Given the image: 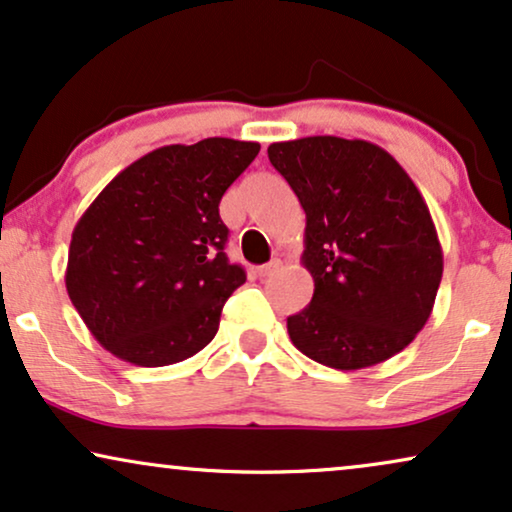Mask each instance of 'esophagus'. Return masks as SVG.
Listing matches in <instances>:
<instances>
[{
	"label": "esophagus",
	"instance_id": "obj_1",
	"mask_svg": "<svg viewBox=\"0 0 512 512\" xmlns=\"http://www.w3.org/2000/svg\"><path fill=\"white\" fill-rule=\"evenodd\" d=\"M281 267H283L281 260H271V262H267V264H262V267L257 269V271H260V276H274L276 271L281 269Z\"/></svg>",
	"mask_w": 512,
	"mask_h": 512
}]
</instances>
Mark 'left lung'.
I'll return each instance as SVG.
<instances>
[{"mask_svg":"<svg viewBox=\"0 0 512 512\" xmlns=\"http://www.w3.org/2000/svg\"><path fill=\"white\" fill-rule=\"evenodd\" d=\"M267 153L307 215L302 264L314 297L288 316L293 345L340 371L394 357L430 319L444 271L416 184L364 139L304 137Z\"/></svg>","mask_w":512,"mask_h":512,"instance_id":"obj_1","label":"left lung"}]
</instances>
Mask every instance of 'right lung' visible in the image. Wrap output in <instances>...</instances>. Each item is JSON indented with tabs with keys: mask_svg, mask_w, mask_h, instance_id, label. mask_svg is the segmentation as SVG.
<instances>
[{
	"mask_svg": "<svg viewBox=\"0 0 512 512\" xmlns=\"http://www.w3.org/2000/svg\"><path fill=\"white\" fill-rule=\"evenodd\" d=\"M260 144L210 137L125 167L75 224L68 297L96 340L134 366H170L217 335L245 271L231 264L219 200Z\"/></svg>",
	"mask_w": 512,
	"mask_h": 512,
	"instance_id": "add662e5",
	"label": "right lung"
}]
</instances>
